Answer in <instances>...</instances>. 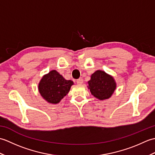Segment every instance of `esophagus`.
<instances>
[{
	"instance_id": "obj_1",
	"label": "esophagus",
	"mask_w": 155,
	"mask_h": 155,
	"mask_svg": "<svg viewBox=\"0 0 155 155\" xmlns=\"http://www.w3.org/2000/svg\"><path fill=\"white\" fill-rule=\"evenodd\" d=\"M83 78H78V79L77 80V83L78 84H83Z\"/></svg>"
}]
</instances>
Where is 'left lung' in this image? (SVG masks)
<instances>
[{
  "label": "left lung",
  "instance_id": "1",
  "mask_svg": "<svg viewBox=\"0 0 155 155\" xmlns=\"http://www.w3.org/2000/svg\"><path fill=\"white\" fill-rule=\"evenodd\" d=\"M88 89L94 97L99 100L109 98L116 89L117 84L114 78L104 71H97L88 81Z\"/></svg>",
  "mask_w": 155,
  "mask_h": 155
}]
</instances>
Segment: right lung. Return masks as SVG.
<instances>
[{"mask_svg":"<svg viewBox=\"0 0 155 155\" xmlns=\"http://www.w3.org/2000/svg\"><path fill=\"white\" fill-rule=\"evenodd\" d=\"M73 82L64 79L58 72L52 70L44 75L38 84V91L48 103L57 104L67 95Z\"/></svg>","mask_w":155,"mask_h":155,"instance_id":"1","label":"right lung"}]
</instances>
